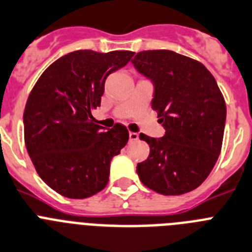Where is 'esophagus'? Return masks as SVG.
Masks as SVG:
<instances>
[{"instance_id":"34e87169","label":"esophagus","mask_w":252,"mask_h":252,"mask_svg":"<svg viewBox=\"0 0 252 252\" xmlns=\"http://www.w3.org/2000/svg\"><path fill=\"white\" fill-rule=\"evenodd\" d=\"M139 138V134L138 133H135V132H130L129 133V141H138Z\"/></svg>"}]
</instances>
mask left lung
Returning <instances> with one entry per match:
<instances>
[{"instance_id":"obj_1","label":"left lung","mask_w":252,"mask_h":252,"mask_svg":"<svg viewBox=\"0 0 252 252\" xmlns=\"http://www.w3.org/2000/svg\"><path fill=\"white\" fill-rule=\"evenodd\" d=\"M133 64L155 84L153 110L166 134L152 138L150 156L137 165L142 183L162 195H180L208 178L220 157L226 101L207 67L171 50H143Z\"/></svg>"}]
</instances>
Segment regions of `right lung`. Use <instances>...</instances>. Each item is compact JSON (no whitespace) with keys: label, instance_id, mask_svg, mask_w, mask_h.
<instances>
[{"label":"right lung","instance_id":"1","mask_svg":"<svg viewBox=\"0 0 252 252\" xmlns=\"http://www.w3.org/2000/svg\"><path fill=\"white\" fill-rule=\"evenodd\" d=\"M134 52L65 54L45 69L32 87L24 111V138L35 170L61 195L85 199L109 181L110 162L129 139L115 124L108 132L94 122L105 80L132 60Z\"/></svg>","mask_w":252,"mask_h":252}]
</instances>
